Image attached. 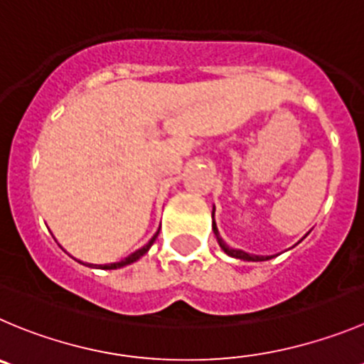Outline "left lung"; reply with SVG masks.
Wrapping results in <instances>:
<instances>
[{
	"mask_svg": "<svg viewBox=\"0 0 364 364\" xmlns=\"http://www.w3.org/2000/svg\"><path fill=\"white\" fill-rule=\"evenodd\" d=\"M213 228H214V234H216V236H218L216 225H214V223H213ZM218 241H220V247L223 248V250L227 252L228 255H232V257L243 259V261H266V259H269V257H259V255H250V254H247V252H243V250H230V248L225 247L223 241H221V237H218Z\"/></svg>",
	"mask_w": 364,
	"mask_h": 364,
	"instance_id": "8db88e82",
	"label": "left lung"
}]
</instances>
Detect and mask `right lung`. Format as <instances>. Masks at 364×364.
Instances as JSON below:
<instances>
[{
	"mask_svg": "<svg viewBox=\"0 0 364 364\" xmlns=\"http://www.w3.org/2000/svg\"><path fill=\"white\" fill-rule=\"evenodd\" d=\"M157 236H159V232L157 234H155L154 237H151L150 240V243L148 245H144L143 248H139V250L137 252H134L132 255H128L127 259H123V261H119V262H114V264H105V266H100V268H103V269H116V268H123V266H127V264H130V262H134V261H137V259L141 257V255H144L146 254L148 250H150V247L151 245H154V241L157 240Z\"/></svg>",
	"mask_w": 364,
	"mask_h": 364,
	"instance_id": "right-lung-1",
	"label": "right lung"
}]
</instances>
